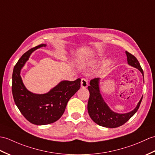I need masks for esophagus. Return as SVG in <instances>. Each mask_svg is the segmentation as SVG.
Here are the masks:
<instances>
[{"label":"esophagus","mask_w":155,"mask_h":155,"mask_svg":"<svg viewBox=\"0 0 155 155\" xmlns=\"http://www.w3.org/2000/svg\"><path fill=\"white\" fill-rule=\"evenodd\" d=\"M81 86L82 88H85L88 86V81L86 78H82L81 82Z\"/></svg>","instance_id":"1"}]
</instances>
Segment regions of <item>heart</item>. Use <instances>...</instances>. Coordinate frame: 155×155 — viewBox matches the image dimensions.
<instances>
[{
  "label": "heart",
  "instance_id": "b5f03b06",
  "mask_svg": "<svg viewBox=\"0 0 155 155\" xmlns=\"http://www.w3.org/2000/svg\"><path fill=\"white\" fill-rule=\"evenodd\" d=\"M98 59H99L98 56H94V57H92V58H90V59L83 61L82 62V64H84V65H86V64H94V63H96Z\"/></svg>",
  "mask_w": 155,
  "mask_h": 155
}]
</instances>
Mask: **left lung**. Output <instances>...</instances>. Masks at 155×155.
Instances as JSON below:
<instances>
[{
    "instance_id": "obj_1",
    "label": "left lung",
    "mask_w": 155,
    "mask_h": 155,
    "mask_svg": "<svg viewBox=\"0 0 155 155\" xmlns=\"http://www.w3.org/2000/svg\"><path fill=\"white\" fill-rule=\"evenodd\" d=\"M127 61L129 65L137 69L141 72L144 81L143 71L141 69L138 60L136 57L127 51H125ZM100 78L91 80L88 89L90 92V97L88 102V112L90 117L96 124L100 126L107 128H115L120 127L130 119L137 111L142 101L143 96L137 104L135 108L127 113L120 114L115 112L110 109L108 105L104 101L100 92Z\"/></svg>"
}]
</instances>
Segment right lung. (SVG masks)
<instances>
[{"instance_id":"obj_1","label":"right lung","mask_w":155,"mask_h":155,"mask_svg":"<svg viewBox=\"0 0 155 155\" xmlns=\"http://www.w3.org/2000/svg\"><path fill=\"white\" fill-rule=\"evenodd\" d=\"M39 45L20 57L12 73V91L14 102L21 114L30 123L44 125L52 124L62 116L70 98L81 87V79L62 81L45 94H35L25 86L20 76L21 69L35 50L46 47Z\"/></svg>"}]
</instances>
